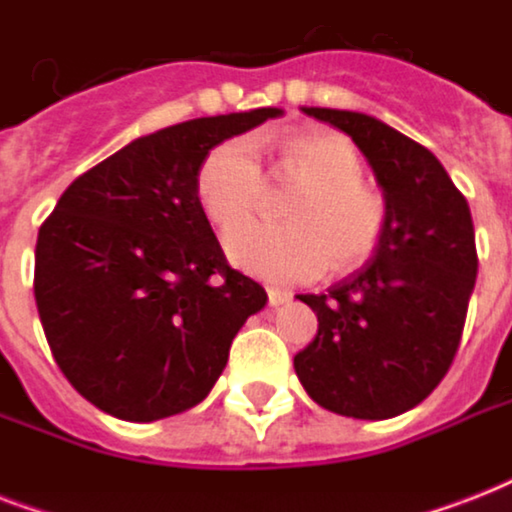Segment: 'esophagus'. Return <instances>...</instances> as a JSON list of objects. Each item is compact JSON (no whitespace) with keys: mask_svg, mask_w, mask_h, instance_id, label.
<instances>
[{"mask_svg":"<svg viewBox=\"0 0 512 512\" xmlns=\"http://www.w3.org/2000/svg\"><path fill=\"white\" fill-rule=\"evenodd\" d=\"M292 300V292H287V289H279V287H268V303L276 308V305H284Z\"/></svg>","mask_w":512,"mask_h":512,"instance_id":"1","label":"esophagus"}]
</instances>
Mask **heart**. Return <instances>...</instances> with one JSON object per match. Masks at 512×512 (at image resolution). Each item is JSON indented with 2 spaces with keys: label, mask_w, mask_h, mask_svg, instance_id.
<instances>
[{
  "label": "heart",
  "mask_w": 512,
  "mask_h": 512,
  "mask_svg": "<svg viewBox=\"0 0 512 512\" xmlns=\"http://www.w3.org/2000/svg\"><path fill=\"white\" fill-rule=\"evenodd\" d=\"M258 150L277 154L280 176L304 185L288 208L287 226L238 223L262 195V171L247 140L212 148L196 177V196L217 228H232L225 252L236 268L265 281H313L327 271H353L377 252L388 207L361 180L356 146L337 132H292L257 138Z\"/></svg>",
  "instance_id": "heart-1"
}]
</instances>
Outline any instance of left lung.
<instances>
[{"mask_svg": "<svg viewBox=\"0 0 512 512\" xmlns=\"http://www.w3.org/2000/svg\"><path fill=\"white\" fill-rule=\"evenodd\" d=\"M303 111L366 156L388 223L361 271L327 295H297L319 332L295 356V372L329 412L388 420L425 401L460 348L478 273L473 217L444 164L390 124L340 108Z\"/></svg>", "mask_w": 512, "mask_h": 512, "instance_id": "1", "label": "left lung"}]
</instances>
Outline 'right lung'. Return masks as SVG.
Returning a JSON list of instances; mask_svg holds the SVG:
<instances>
[{"label": "right lung", "instance_id": "1", "mask_svg": "<svg viewBox=\"0 0 512 512\" xmlns=\"http://www.w3.org/2000/svg\"><path fill=\"white\" fill-rule=\"evenodd\" d=\"M281 108L201 116L132 140L76 177L39 228L34 297L66 380L100 412L191 409L228 364L265 289L233 271L196 196L217 143Z\"/></svg>", "mask_w": 512, "mask_h": 512}]
</instances>
